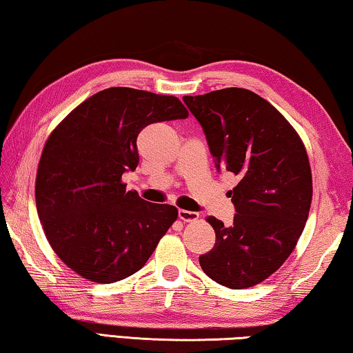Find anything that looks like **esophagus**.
I'll use <instances>...</instances> for the list:
<instances>
[{"instance_id": "esophagus-1", "label": "esophagus", "mask_w": 353, "mask_h": 353, "mask_svg": "<svg viewBox=\"0 0 353 353\" xmlns=\"http://www.w3.org/2000/svg\"><path fill=\"white\" fill-rule=\"evenodd\" d=\"M178 219L183 221H195L199 219V212H192V211H186V209H180L178 211Z\"/></svg>"}]
</instances>
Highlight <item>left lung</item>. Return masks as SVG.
<instances>
[{
	"label": "left lung",
	"instance_id": "obj_1",
	"mask_svg": "<svg viewBox=\"0 0 353 353\" xmlns=\"http://www.w3.org/2000/svg\"><path fill=\"white\" fill-rule=\"evenodd\" d=\"M183 101L203 127L217 170L239 176L228 192L232 225L208 217L215 245L200 256L201 268L228 288L257 285L281 268L304 231L313 194L305 147L285 117L250 90Z\"/></svg>",
	"mask_w": 353,
	"mask_h": 353
}]
</instances>
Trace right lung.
Here are the masks:
<instances>
[{
  "instance_id": "add662e5",
  "label": "right lung",
  "mask_w": 353,
  "mask_h": 353,
  "mask_svg": "<svg viewBox=\"0 0 353 353\" xmlns=\"http://www.w3.org/2000/svg\"><path fill=\"white\" fill-rule=\"evenodd\" d=\"M173 96L116 86L74 108L49 136L35 181L37 212L49 245L79 276L97 283L144 267L178 209L142 200L122 175L139 163V132L186 119Z\"/></svg>"
}]
</instances>
